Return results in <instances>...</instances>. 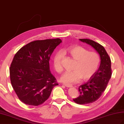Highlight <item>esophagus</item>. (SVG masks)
Masks as SVG:
<instances>
[{
  "label": "esophagus",
  "instance_id": "1",
  "mask_svg": "<svg viewBox=\"0 0 124 124\" xmlns=\"http://www.w3.org/2000/svg\"><path fill=\"white\" fill-rule=\"evenodd\" d=\"M63 85H64V86L66 87H72V85H70V84H65V83H63Z\"/></svg>",
  "mask_w": 124,
  "mask_h": 124
}]
</instances>
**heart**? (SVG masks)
I'll return each instance as SVG.
<instances>
[{
	"label": "heart",
	"instance_id": "heart-1",
	"mask_svg": "<svg viewBox=\"0 0 124 124\" xmlns=\"http://www.w3.org/2000/svg\"><path fill=\"white\" fill-rule=\"evenodd\" d=\"M68 51L72 58L76 60L73 71L65 72L61 78V81L65 84L78 83L82 78L84 80L90 78L96 72L100 64V57L96 52H89L81 46L70 47ZM63 52L59 51L53 59V66L58 73L63 71L61 59Z\"/></svg>",
	"mask_w": 124,
	"mask_h": 124
}]
</instances>
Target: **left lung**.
Returning a JSON list of instances; mask_svg holds the SVG:
<instances>
[{
	"mask_svg": "<svg viewBox=\"0 0 124 124\" xmlns=\"http://www.w3.org/2000/svg\"><path fill=\"white\" fill-rule=\"evenodd\" d=\"M81 42L89 44L99 54L101 63L98 70L86 83L78 87L80 96L73 99L78 104H87L97 100L105 90L112 76L111 61L104 47L94 41L80 39Z\"/></svg>",
	"mask_w": 124,
	"mask_h": 124,
	"instance_id": "left-lung-1",
	"label": "left lung"
}]
</instances>
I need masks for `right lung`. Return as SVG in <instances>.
<instances>
[{
  "label": "right lung",
  "mask_w": 124,
  "mask_h": 124,
  "mask_svg": "<svg viewBox=\"0 0 124 124\" xmlns=\"http://www.w3.org/2000/svg\"><path fill=\"white\" fill-rule=\"evenodd\" d=\"M60 39L36 40L22 47L10 65V81L19 100L24 104L38 106L47 100L58 85L50 70L49 60Z\"/></svg>",
  "instance_id": "1"
}]
</instances>
